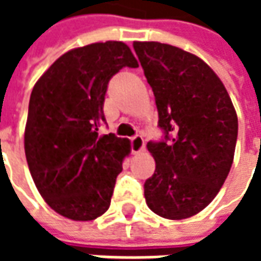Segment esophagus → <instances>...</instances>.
I'll return each instance as SVG.
<instances>
[{
    "mask_svg": "<svg viewBox=\"0 0 261 261\" xmlns=\"http://www.w3.org/2000/svg\"><path fill=\"white\" fill-rule=\"evenodd\" d=\"M145 147V144H144V138L140 134H137L131 138V149H133V152L138 153L141 152L142 149Z\"/></svg>",
    "mask_w": 261,
    "mask_h": 261,
    "instance_id": "1",
    "label": "esophagus"
}]
</instances>
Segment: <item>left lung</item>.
<instances>
[{
    "label": "left lung",
    "mask_w": 261,
    "mask_h": 261,
    "mask_svg": "<svg viewBox=\"0 0 261 261\" xmlns=\"http://www.w3.org/2000/svg\"><path fill=\"white\" fill-rule=\"evenodd\" d=\"M133 46L164 134L147 145L156 168L144 183L145 201L164 218H189L213 201L229 173L236 112L224 84L197 56L158 42Z\"/></svg>",
    "instance_id": "1"
}]
</instances>
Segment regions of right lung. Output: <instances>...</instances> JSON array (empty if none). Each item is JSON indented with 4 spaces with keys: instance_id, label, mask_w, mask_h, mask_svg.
<instances>
[{
    "instance_id": "add662e5",
    "label": "right lung",
    "mask_w": 261,
    "mask_h": 261,
    "mask_svg": "<svg viewBox=\"0 0 261 261\" xmlns=\"http://www.w3.org/2000/svg\"><path fill=\"white\" fill-rule=\"evenodd\" d=\"M137 68L123 42L93 43L63 54L40 76L29 100L25 153L33 181L56 213L92 221L110 207L130 141L99 136L109 81Z\"/></svg>"
}]
</instances>
